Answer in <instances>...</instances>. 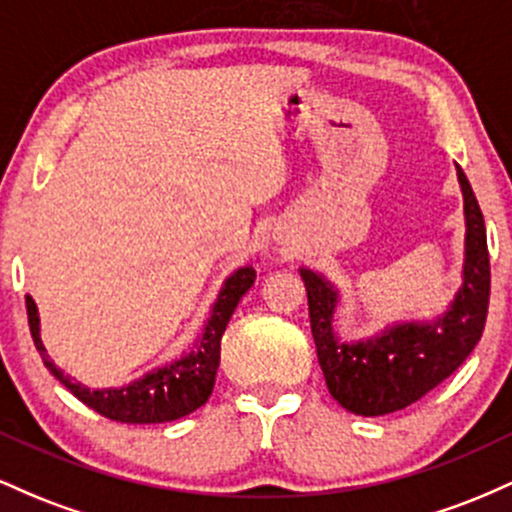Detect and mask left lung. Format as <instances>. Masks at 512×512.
Returning <instances> with one entry per match:
<instances>
[{"label": "left lung", "instance_id": "left-lung-1", "mask_svg": "<svg viewBox=\"0 0 512 512\" xmlns=\"http://www.w3.org/2000/svg\"><path fill=\"white\" fill-rule=\"evenodd\" d=\"M457 178L467 216L464 284L452 308L433 325H399L370 342H337L332 332L337 291L313 269H301L310 330L327 387L344 409L358 416L392 414L419 402L462 366L484 332L491 296L484 214L460 166Z\"/></svg>", "mask_w": 512, "mask_h": 512}]
</instances>
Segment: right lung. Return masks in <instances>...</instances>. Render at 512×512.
I'll use <instances>...</instances> for the list:
<instances>
[{"mask_svg":"<svg viewBox=\"0 0 512 512\" xmlns=\"http://www.w3.org/2000/svg\"><path fill=\"white\" fill-rule=\"evenodd\" d=\"M252 284H255V269L252 267H243L233 276H228L197 349L175 361L173 366L151 370V373L142 375L125 387L91 390V387L64 375L45 354V346L38 334V310H35L31 296H26L28 327H31L33 344L43 356L45 368L86 407L103 414L105 419L120 421V424H163V421H175L180 416L192 414L209 399L221 361V337L240 298L248 293Z\"/></svg>","mask_w":512,"mask_h":512,"instance_id":"add662e5","label":"right lung"}]
</instances>
